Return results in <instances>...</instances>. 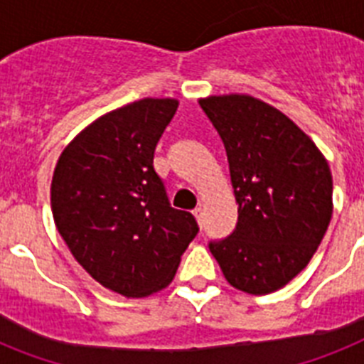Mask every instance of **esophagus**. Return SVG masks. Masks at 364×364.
<instances>
[{
  "mask_svg": "<svg viewBox=\"0 0 364 364\" xmlns=\"http://www.w3.org/2000/svg\"><path fill=\"white\" fill-rule=\"evenodd\" d=\"M192 213H194V217H196V220H198V223H200V220H202V205L194 209V211H192Z\"/></svg>",
  "mask_w": 364,
  "mask_h": 364,
  "instance_id": "esophagus-1",
  "label": "esophagus"
}]
</instances>
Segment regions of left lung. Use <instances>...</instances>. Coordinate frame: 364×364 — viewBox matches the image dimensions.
<instances>
[{"instance_id": "left-lung-1", "label": "left lung", "mask_w": 364, "mask_h": 364, "mask_svg": "<svg viewBox=\"0 0 364 364\" xmlns=\"http://www.w3.org/2000/svg\"><path fill=\"white\" fill-rule=\"evenodd\" d=\"M200 106L226 147L237 224L209 250L233 288L265 295L306 267L333 215L326 156L294 121L250 95Z\"/></svg>"}]
</instances>
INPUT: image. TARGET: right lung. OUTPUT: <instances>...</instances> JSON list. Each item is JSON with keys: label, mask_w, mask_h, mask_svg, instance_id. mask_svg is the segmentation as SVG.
I'll return each instance as SVG.
<instances>
[{"label": "right lung", "mask_w": 364, "mask_h": 364, "mask_svg": "<svg viewBox=\"0 0 364 364\" xmlns=\"http://www.w3.org/2000/svg\"><path fill=\"white\" fill-rule=\"evenodd\" d=\"M176 99H141L100 115L65 147L52 177L55 228L105 288L146 297L166 288L196 237L153 168Z\"/></svg>", "instance_id": "obj_1"}]
</instances>
